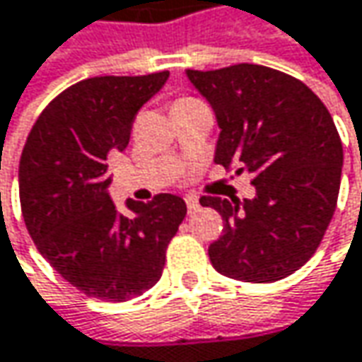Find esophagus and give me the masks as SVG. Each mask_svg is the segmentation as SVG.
Segmentation results:
<instances>
[{"label":"esophagus","instance_id":"1","mask_svg":"<svg viewBox=\"0 0 362 362\" xmlns=\"http://www.w3.org/2000/svg\"><path fill=\"white\" fill-rule=\"evenodd\" d=\"M186 207H188V214H197V211H199V207H201V203H199V199H197V197L188 194V197H186Z\"/></svg>","mask_w":362,"mask_h":362}]
</instances>
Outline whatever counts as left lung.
Here are the masks:
<instances>
[{
	"label": "left lung",
	"instance_id": "obj_1",
	"mask_svg": "<svg viewBox=\"0 0 362 362\" xmlns=\"http://www.w3.org/2000/svg\"><path fill=\"white\" fill-rule=\"evenodd\" d=\"M219 126L215 163L252 176L255 199L201 197L223 219L209 247L228 278L267 284L300 269L336 211L342 141L321 99L305 83L267 66L186 70Z\"/></svg>",
	"mask_w": 362,
	"mask_h": 362
}]
</instances>
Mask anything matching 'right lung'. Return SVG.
<instances>
[{
    "label": "right lung",
    "mask_w": 362,
    "mask_h": 362,
    "mask_svg": "<svg viewBox=\"0 0 362 362\" xmlns=\"http://www.w3.org/2000/svg\"><path fill=\"white\" fill-rule=\"evenodd\" d=\"M170 72L95 76L72 84L39 115L20 157V205L30 238L51 267L93 298L124 303L153 288L165 248L186 217L176 194L126 201L107 192V155L124 151L132 119Z\"/></svg>",
    "instance_id": "1"
}]
</instances>
